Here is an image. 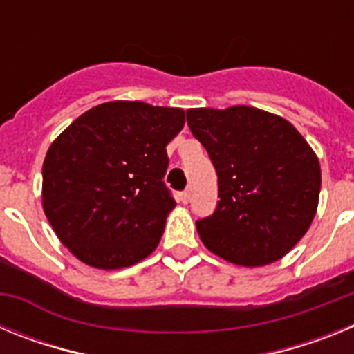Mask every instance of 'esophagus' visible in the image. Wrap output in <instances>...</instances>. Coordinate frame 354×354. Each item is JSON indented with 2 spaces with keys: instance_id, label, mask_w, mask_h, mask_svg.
Masks as SVG:
<instances>
[{
  "instance_id": "esophagus-1",
  "label": "esophagus",
  "mask_w": 354,
  "mask_h": 354,
  "mask_svg": "<svg viewBox=\"0 0 354 354\" xmlns=\"http://www.w3.org/2000/svg\"><path fill=\"white\" fill-rule=\"evenodd\" d=\"M189 200H192V193H189V189H186V192L180 193V202H183V204H187Z\"/></svg>"
}]
</instances>
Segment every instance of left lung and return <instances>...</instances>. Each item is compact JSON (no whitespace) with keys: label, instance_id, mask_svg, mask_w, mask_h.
<instances>
[{"label":"left lung","instance_id":"left-lung-1","mask_svg":"<svg viewBox=\"0 0 354 354\" xmlns=\"http://www.w3.org/2000/svg\"><path fill=\"white\" fill-rule=\"evenodd\" d=\"M193 136L218 175L220 202L196 221L209 252L259 268L282 259L310 227L321 192V167L298 129L252 106L186 111Z\"/></svg>","mask_w":354,"mask_h":354}]
</instances>
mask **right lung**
Returning a JSON list of instances; mask_svg holds the SVG:
<instances>
[{
    "label": "right lung",
    "mask_w": 354,
    "mask_h": 354,
    "mask_svg": "<svg viewBox=\"0 0 354 354\" xmlns=\"http://www.w3.org/2000/svg\"><path fill=\"white\" fill-rule=\"evenodd\" d=\"M183 127L180 108L111 101L84 111L51 143L42 205L74 257L120 270L154 252L175 207L162 183L167 145Z\"/></svg>",
    "instance_id": "1"
}]
</instances>
